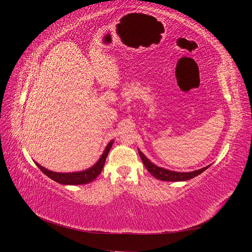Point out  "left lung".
<instances>
[{"label":"left lung","instance_id":"obj_1","mask_svg":"<svg viewBox=\"0 0 252 252\" xmlns=\"http://www.w3.org/2000/svg\"><path fill=\"white\" fill-rule=\"evenodd\" d=\"M138 154H140L142 161L144 164H145V167L148 170V172H151V174L153 176H155L156 179L161 180V181H168V182L187 181V180L195 178V176H197V175H199L200 173L203 172V171L209 168V165H208V167H205V168L196 170V171H191V172H176V171H171V170L164 169V168H160V167H158V165L154 164L152 161H149L148 158H146L145 155H144L140 151V149H138Z\"/></svg>","mask_w":252,"mask_h":252}]
</instances>
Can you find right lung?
I'll list each match as a JSON object with an SVG mask.
<instances>
[{
    "instance_id": "obj_1",
    "label": "right lung",
    "mask_w": 252,
    "mask_h": 252,
    "mask_svg": "<svg viewBox=\"0 0 252 252\" xmlns=\"http://www.w3.org/2000/svg\"><path fill=\"white\" fill-rule=\"evenodd\" d=\"M112 143H114V140L110 141L108 143V145L106 146L104 153L101 154L100 158L98 159V161L96 162L92 167L83 170V171H79V172H69V173H62V172H54V171L47 170L46 168L42 167L41 164L36 163L37 168H39L42 172H43L45 175L49 176L50 179L54 180L55 182L63 185H82V184H88L90 182L94 181L97 176L100 174L101 170L104 168V164L106 161V157L108 155L110 148L112 146Z\"/></svg>"
}]
</instances>
